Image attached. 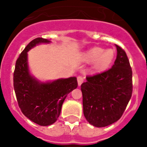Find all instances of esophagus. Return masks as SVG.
Masks as SVG:
<instances>
[{
	"instance_id": "34e87169",
	"label": "esophagus",
	"mask_w": 147,
	"mask_h": 147,
	"mask_svg": "<svg viewBox=\"0 0 147 147\" xmlns=\"http://www.w3.org/2000/svg\"><path fill=\"white\" fill-rule=\"evenodd\" d=\"M77 81H78V85H81L84 82V77L82 76H78L77 77Z\"/></svg>"
}]
</instances>
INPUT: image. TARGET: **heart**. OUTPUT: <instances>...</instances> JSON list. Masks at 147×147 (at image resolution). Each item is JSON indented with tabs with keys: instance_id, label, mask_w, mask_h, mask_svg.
Here are the masks:
<instances>
[{
	"instance_id": "obj_1",
	"label": "heart",
	"mask_w": 147,
	"mask_h": 147,
	"mask_svg": "<svg viewBox=\"0 0 147 147\" xmlns=\"http://www.w3.org/2000/svg\"><path fill=\"white\" fill-rule=\"evenodd\" d=\"M86 59L89 62H95V68L105 69L110 65L114 59V51L112 49L105 50L100 47L93 48L87 53Z\"/></svg>"
}]
</instances>
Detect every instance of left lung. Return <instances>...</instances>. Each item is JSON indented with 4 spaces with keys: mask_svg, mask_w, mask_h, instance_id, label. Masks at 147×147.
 Returning a JSON list of instances; mask_svg holds the SVG:
<instances>
[{
    "mask_svg": "<svg viewBox=\"0 0 147 147\" xmlns=\"http://www.w3.org/2000/svg\"><path fill=\"white\" fill-rule=\"evenodd\" d=\"M116 47L117 55L113 66L88 76L81 85L84 115L97 127L118 121L132 96V69L125 51L117 45Z\"/></svg>",
    "mask_w": 147,
    "mask_h": 147,
    "instance_id": "obj_1",
    "label": "left lung"
}]
</instances>
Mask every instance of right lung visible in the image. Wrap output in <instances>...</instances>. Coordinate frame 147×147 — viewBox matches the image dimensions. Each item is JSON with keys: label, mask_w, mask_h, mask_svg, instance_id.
<instances>
[{"label": "right lung", "mask_w": 147, "mask_h": 147, "mask_svg": "<svg viewBox=\"0 0 147 147\" xmlns=\"http://www.w3.org/2000/svg\"><path fill=\"white\" fill-rule=\"evenodd\" d=\"M49 41L36 38L20 53L13 71V88L22 113L40 126L53 124L59 117L62 105L69 93L77 88L76 77L40 83L30 75L27 66V52L36 45Z\"/></svg>", "instance_id": "add662e5"}]
</instances>
